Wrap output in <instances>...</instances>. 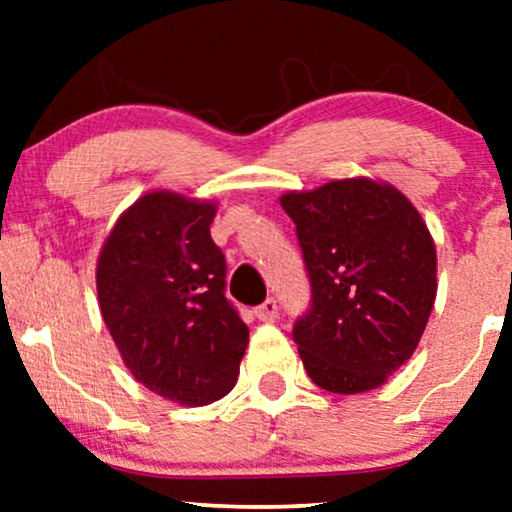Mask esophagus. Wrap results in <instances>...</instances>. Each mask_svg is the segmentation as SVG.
I'll return each instance as SVG.
<instances>
[{"label": "esophagus", "mask_w": 512, "mask_h": 512, "mask_svg": "<svg viewBox=\"0 0 512 512\" xmlns=\"http://www.w3.org/2000/svg\"><path fill=\"white\" fill-rule=\"evenodd\" d=\"M255 315H257V320H262V322H274L276 315H279V305H276L274 298H267L262 305H257Z\"/></svg>", "instance_id": "1"}]
</instances>
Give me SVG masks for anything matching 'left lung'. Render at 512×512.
<instances>
[{"label":"left lung","instance_id":"obj_1","mask_svg":"<svg viewBox=\"0 0 512 512\" xmlns=\"http://www.w3.org/2000/svg\"><path fill=\"white\" fill-rule=\"evenodd\" d=\"M310 281L293 342L317 387L356 395L407 363L436 301V245L402 192L366 178L289 192Z\"/></svg>","mask_w":512,"mask_h":512}]
</instances>
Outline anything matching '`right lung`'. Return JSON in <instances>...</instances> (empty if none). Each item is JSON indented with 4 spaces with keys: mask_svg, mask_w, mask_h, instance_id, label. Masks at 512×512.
<instances>
[{
    "mask_svg": "<svg viewBox=\"0 0 512 512\" xmlns=\"http://www.w3.org/2000/svg\"><path fill=\"white\" fill-rule=\"evenodd\" d=\"M216 207L149 192L98 257V301L129 373L170 402L202 407L236 385L250 330L226 298Z\"/></svg>",
    "mask_w": 512,
    "mask_h": 512,
    "instance_id": "add662e5",
    "label": "right lung"
}]
</instances>
